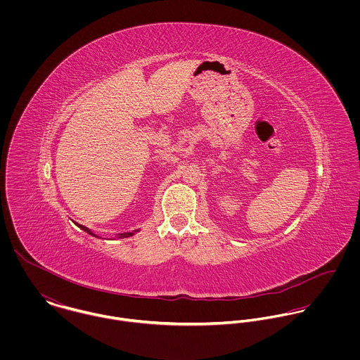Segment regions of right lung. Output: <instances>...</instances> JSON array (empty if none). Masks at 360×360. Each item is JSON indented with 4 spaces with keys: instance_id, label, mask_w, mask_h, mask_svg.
I'll return each mask as SVG.
<instances>
[{
    "instance_id": "1",
    "label": "right lung",
    "mask_w": 360,
    "mask_h": 360,
    "mask_svg": "<svg viewBox=\"0 0 360 360\" xmlns=\"http://www.w3.org/2000/svg\"><path fill=\"white\" fill-rule=\"evenodd\" d=\"M77 226H79L82 230L87 231L89 234H91V236H96V234H94V233H91V231H90L87 227H84V226H82V224H77ZM129 236H133V233H123V234H120V237H129ZM96 237H97V236H96Z\"/></svg>"
}]
</instances>
